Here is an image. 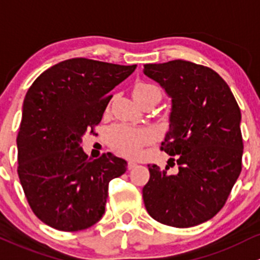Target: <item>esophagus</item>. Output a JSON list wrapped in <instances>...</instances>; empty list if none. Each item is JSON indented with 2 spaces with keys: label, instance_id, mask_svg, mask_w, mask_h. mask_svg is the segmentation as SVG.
Returning <instances> with one entry per match:
<instances>
[{
  "label": "esophagus",
  "instance_id": "34e87169",
  "mask_svg": "<svg viewBox=\"0 0 260 260\" xmlns=\"http://www.w3.org/2000/svg\"><path fill=\"white\" fill-rule=\"evenodd\" d=\"M136 165H138V164H136L135 161H129V162H127V169H129V170L134 169V168H135Z\"/></svg>",
  "mask_w": 260,
  "mask_h": 260
}]
</instances>
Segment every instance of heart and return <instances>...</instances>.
I'll return each instance as SVG.
<instances>
[{
    "label": "heart",
    "instance_id": "b5f03b06",
    "mask_svg": "<svg viewBox=\"0 0 260 260\" xmlns=\"http://www.w3.org/2000/svg\"><path fill=\"white\" fill-rule=\"evenodd\" d=\"M136 101L144 96L154 93L160 100V89L148 82H138L133 89ZM151 140V133L144 127H135L126 124L115 125L109 134V144L117 154L126 157H138L141 154L143 146Z\"/></svg>",
    "mask_w": 260,
    "mask_h": 260
}]
</instances>
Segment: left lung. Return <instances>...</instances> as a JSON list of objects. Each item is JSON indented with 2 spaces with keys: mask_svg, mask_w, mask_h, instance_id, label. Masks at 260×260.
Segmentation results:
<instances>
[{
  "mask_svg": "<svg viewBox=\"0 0 260 260\" xmlns=\"http://www.w3.org/2000/svg\"><path fill=\"white\" fill-rule=\"evenodd\" d=\"M144 74L171 98L161 150L178 156V174L148 165L146 210L159 223L189 228L224 207L242 171V114L228 84L207 66L184 60L146 63ZM174 161V159H173Z\"/></svg>",
  "mask_w": 260,
  "mask_h": 260,
  "instance_id": "1",
  "label": "left lung"
}]
</instances>
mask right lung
Wrapping results in <instances>:
<instances>
[{
    "instance_id": "add662e5",
    "label": "right lung",
    "mask_w": 260,
    "mask_h": 260,
    "mask_svg": "<svg viewBox=\"0 0 260 260\" xmlns=\"http://www.w3.org/2000/svg\"><path fill=\"white\" fill-rule=\"evenodd\" d=\"M135 69L70 58L42 72L28 89L17 135V173L32 211L47 225L79 232L103 218L109 183L127 164L110 152L90 160L82 138L100 124L110 91Z\"/></svg>"
}]
</instances>
